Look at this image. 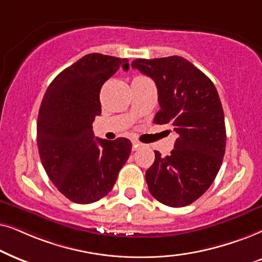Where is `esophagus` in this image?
I'll return each instance as SVG.
<instances>
[{
    "instance_id": "obj_1",
    "label": "esophagus",
    "mask_w": 262,
    "mask_h": 262,
    "mask_svg": "<svg viewBox=\"0 0 262 262\" xmlns=\"http://www.w3.org/2000/svg\"><path fill=\"white\" fill-rule=\"evenodd\" d=\"M132 144H133V151H135V149H138L141 146L140 142H138V141H133V142H132Z\"/></svg>"
}]
</instances>
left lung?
<instances>
[{
	"label": "left lung",
	"mask_w": 262,
	"mask_h": 262,
	"mask_svg": "<svg viewBox=\"0 0 262 262\" xmlns=\"http://www.w3.org/2000/svg\"><path fill=\"white\" fill-rule=\"evenodd\" d=\"M132 67L155 80L160 105L155 123L171 124L177 134L171 155L155 151L146 171L149 193L166 206H187L210 188L223 163L226 130L218 92L181 56L137 58Z\"/></svg>",
	"instance_id": "8db88e82"
}]
</instances>
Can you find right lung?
Listing matches in <instances>:
<instances>
[{"label": "right lung", "instance_id": "1", "mask_svg": "<svg viewBox=\"0 0 262 262\" xmlns=\"http://www.w3.org/2000/svg\"><path fill=\"white\" fill-rule=\"evenodd\" d=\"M127 58L89 54L62 71L49 85L37 121L39 157L49 179L66 198L92 204L113 189L129 158L132 142L95 139L92 122L102 113L103 83Z\"/></svg>", "mask_w": 262, "mask_h": 262}]
</instances>
